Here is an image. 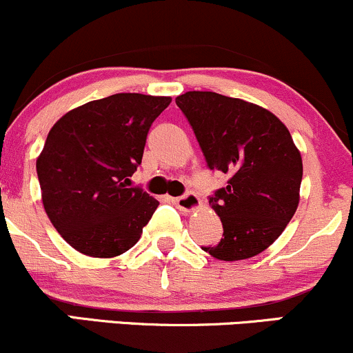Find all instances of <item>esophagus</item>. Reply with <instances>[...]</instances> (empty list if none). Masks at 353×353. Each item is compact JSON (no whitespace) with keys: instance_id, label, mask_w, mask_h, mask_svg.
Wrapping results in <instances>:
<instances>
[{"instance_id":"34e87169","label":"esophagus","mask_w":353,"mask_h":353,"mask_svg":"<svg viewBox=\"0 0 353 353\" xmlns=\"http://www.w3.org/2000/svg\"><path fill=\"white\" fill-rule=\"evenodd\" d=\"M173 203L176 205L178 208L181 210V212H193V210H196L200 207V198L195 193H185L183 196H176V198H172Z\"/></svg>"}]
</instances>
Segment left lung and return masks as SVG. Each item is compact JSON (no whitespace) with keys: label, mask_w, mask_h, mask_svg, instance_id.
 <instances>
[{"label":"left lung","mask_w":353,"mask_h":353,"mask_svg":"<svg viewBox=\"0 0 353 353\" xmlns=\"http://www.w3.org/2000/svg\"><path fill=\"white\" fill-rule=\"evenodd\" d=\"M210 170L230 176L210 196L223 236L201 247L225 262L259 255L282 235L300 200L303 166L292 134L275 114L213 91L176 97Z\"/></svg>","instance_id":"1"}]
</instances>
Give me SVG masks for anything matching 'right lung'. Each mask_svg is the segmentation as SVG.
<instances>
[{
    "label": "right lung",
    "mask_w": 353,
    "mask_h": 353,
    "mask_svg": "<svg viewBox=\"0 0 353 353\" xmlns=\"http://www.w3.org/2000/svg\"><path fill=\"white\" fill-rule=\"evenodd\" d=\"M170 97L117 93L71 110L50 130L37 173L43 207L74 250L112 259L140 240L158 200L130 188L150 126Z\"/></svg>",
    "instance_id": "add662e5"
}]
</instances>
